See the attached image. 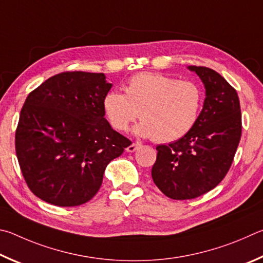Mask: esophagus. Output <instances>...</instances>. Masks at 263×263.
Returning a JSON list of instances; mask_svg holds the SVG:
<instances>
[{"label":"esophagus","instance_id":"34e87169","mask_svg":"<svg viewBox=\"0 0 263 263\" xmlns=\"http://www.w3.org/2000/svg\"><path fill=\"white\" fill-rule=\"evenodd\" d=\"M140 145H141V144L139 143V142H136V143H132L130 145H128L126 150L128 151V153H134V151H136L137 148H139Z\"/></svg>","mask_w":263,"mask_h":263}]
</instances>
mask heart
<instances>
[{
  "mask_svg": "<svg viewBox=\"0 0 263 263\" xmlns=\"http://www.w3.org/2000/svg\"><path fill=\"white\" fill-rule=\"evenodd\" d=\"M124 92L105 96L104 112L114 129L126 132L137 117V135L168 143L187 135L203 104V92L193 82H179L158 72H140L129 78Z\"/></svg>",
  "mask_w": 263,
  "mask_h": 263,
  "instance_id": "b5f03b06",
  "label": "heart"
}]
</instances>
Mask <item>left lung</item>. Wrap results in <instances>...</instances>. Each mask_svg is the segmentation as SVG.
Masks as SVG:
<instances>
[{
  "instance_id": "1",
  "label": "left lung",
  "mask_w": 263,
  "mask_h": 263,
  "mask_svg": "<svg viewBox=\"0 0 263 263\" xmlns=\"http://www.w3.org/2000/svg\"><path fill=\"white\" fill-rule=\"evenodd\" d=\"M205 87V99L194 127L180 140L158 145L151 170L154 182L173 200L205 194L227 176L241 137L237 91L218 72L190 66Z\"/></svg>"
}]
</instances>
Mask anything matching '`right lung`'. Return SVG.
<instances>
[{
  "label": "right lung",
  "instance_id": "obj_1",
  "mask_svg": "<svg viewBox=\"0 0 263 263\" xmlns=\"http://www.w3.org/2000/svg\"><path fill=\"white\" fill-rule=\"evenodd\" d=\"M112 87L103 72L66 71L27 96L16 129L18 163L35 196L59 206L86 203L110 160L132 144L105 119Z\"/></svg>",
  "mask_w": 263,
  "mask_h": 263
}]
</instances>
